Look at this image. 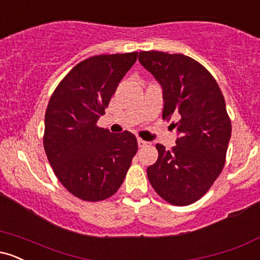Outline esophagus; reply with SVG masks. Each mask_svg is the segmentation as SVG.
<instances>
[{
	"mask_svg": "<svg viewBox=\"0 0 260 260\" xmlns=\"http://www.w3.org/2000/svg\"><path fill=\"white\" fill-rule=\"evenodd\" d=\"M147 144H148V142H145V140H143L142 138H138V145H139V148L147 147Z\"/></svg>",
	"mask_w": 260,
	"mask_h": 260,
	"instance_id": "obj_1",
	"label": "esophagus"
}]
</instances>
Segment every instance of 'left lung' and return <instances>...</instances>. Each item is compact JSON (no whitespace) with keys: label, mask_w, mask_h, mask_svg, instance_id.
Instances as JSON below:
<instances>
[{"label":"left lung","mask_w":260,"mask_h":260,"mask_svg":"<svg viewBox=\"0 0 260 260\" xmlns=\"http://www.w3.org/2000/svg\"><path fill=\"white\" fill-rule=\"evenodd\" d=\"M139 62L164 90L162 118L178 117L180 138L147 170L155 192L172 205L201 199L221 174L226 161L231 120L216 80L204 66L182 53L140 51Z\"/></svg>","instance_id":"8db88e82"}]
</instances>
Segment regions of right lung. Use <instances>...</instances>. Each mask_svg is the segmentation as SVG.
I'll list each match as a JSON object with an SVG mask.
<instances>
[{
  "mask_svg": "<svg viewBox=\"0 0 260 260\" xmlns=\"http://www.w3.org/2000/svg\"><path fill=\"white\" fill-rule=\"evenodd\" d=\"M138 52L92 56L56 86L45 112L44 149L56 177L74 197L105 201L123 183L138 143L131 132L98 126Z\"/></svg>",
  "mask_w": 260,
  "mask_h": 260,
  "instance_id": "1",
  "label": "right lung"
}]
</instances>
